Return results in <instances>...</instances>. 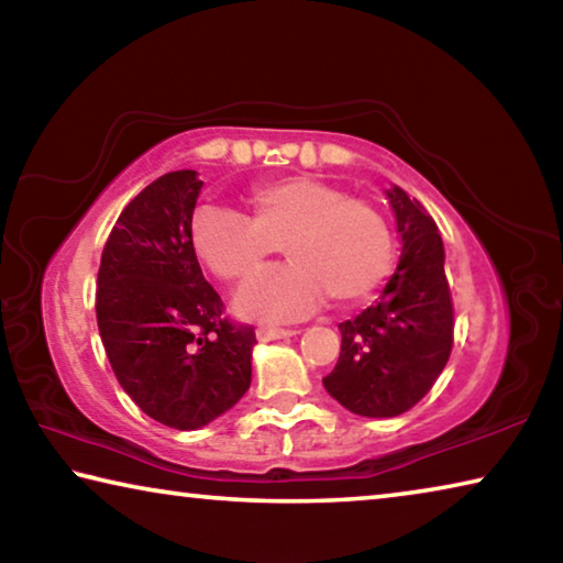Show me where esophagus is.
I'll use <instances>...</instances> for the list:
<instances>
[{
    "label": "esophagus",
    "instance_id": "obj_1",
    "mask_svg": "<svg viewBox=\"0 0 563 563\" xmlns=\"http://www.w3.org/2000/svg\"><path fill=\"white\" fill-rule=\"evenodd\" d=\"M298 335V330H280V328H271V325H261L255 330V338L261 342H271V340H285Z\"/></svg>",
    "mask_w": 563,
    "mask_h": 563
}]
</instances>
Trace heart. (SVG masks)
I'll use <instances>...</instances> for the list:
<instances>
[{
    "instance_id": "obj_1",
    "label": "heart",
    "mask_w": 563,
    "mask_h": 563,
    "mask_svg": "<svg viewBox=\"0 0 563 563\" xmlns=\"http://www.w3.org/2000/svg\"><path fill=\"white\" fill-rule=\"evenodd\" d=\"M253 218L206 206L194 218V247L218 278L241 283L285 247L288 268L235 292L243 318L298 320L332 302L373 292L393 265V235L375 206L318 178H285L253 190Z\"/></svg>"
}]
</instances>
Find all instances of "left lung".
Listing matches in <instances>:
<instances>
[{"label": "left lung", "mask_w": 563, "mask_h": 563, "mask_svg": "<svg viewBox=\"0 0 563 563\" xmlns=\"http://www.w3.org/2000/svg\"><path fill=\"white\" fill-rule=\"evenodd\" d=\"M402 255L375 305L340 322V360L322 385L360 417H397L430 393L452 352V295L440 228L417 198L387 190Z\"/></svg>", "instance_id": "left-lung-1"}]
</instances>
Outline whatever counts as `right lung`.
I'll use <instances>...</instances> for the list:
<instances>
[{
  "label": "right lung",
  "instance_id": "1",
  "mask_svg": "<svg viewBox=\"0 0 563 563\" xmlns=\"http://www.w3.org/2000/svg\"><path fill=\"white\" fill-rule=\"evenodd\" d=\"M196 170L156 178L123 208L101 253L99 335L133 402L174 430H201L251 387L253 328L223 318L203 278L190 221Z\"/></svg>",
  "mask_w": 563,
  "mask_h": 563
}]
</instances>
